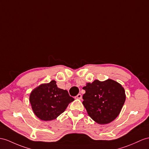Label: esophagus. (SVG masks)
Here are the masks:
<instances>
[{"label":"esophagus","mask_w":149,"mask_h":149,"mask_svg":"<svg viewBox=\"0 0 149 149\" xmlns=\"http://www.w3.org/2000/svg\"><path fill=\"white\" fill-rule=\"evenodd\" d=\"M82 96L81 94H78V95L75 97V99H81Z\"/></svg>","instance_id":"obj_1"}]
</instances>
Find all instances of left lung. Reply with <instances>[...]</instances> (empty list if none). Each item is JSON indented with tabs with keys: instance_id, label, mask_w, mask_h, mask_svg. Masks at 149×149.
<instances>
[{
	"instance_id": "obj_1",
	"label": "left lung",
	"mask_w": 149,
	"mask_h": 149,
	"mask_svg": "<svg viewBox=\"0 0 149 149\" xmlns=\"http://www.w3.org/2000/svg\"><path fill=\"white\" fill-rule=\"evenodd\" d=\"M83 104L89 116L98 124H108L120 113L126 100L125 89L118 82L108 79L86 83L83 88Z\"/></svg>"
}]
</instances>
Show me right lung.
Returning <instances> with one entry per match:
<instances>
[{
    "label": "right lung",
    "mask_w": 149,
    "mask_h": 149,
    "mask_svg": "<svg viewBox=\"0 0 149 149\" xmlns=\"http://www.w3.org/2000/svg\"><path fill=\"white\" fill-rule=\"evenodd\" d=\"M74 100L66 90L58 88L55 80L42 83L33 90L30 94L33 112L42 121H52L56 119Z\"/></svg>",
    "instance_id": "1"
}]
</instances>
